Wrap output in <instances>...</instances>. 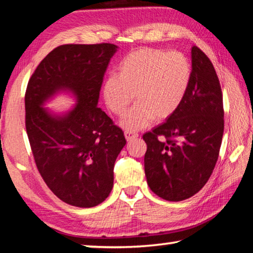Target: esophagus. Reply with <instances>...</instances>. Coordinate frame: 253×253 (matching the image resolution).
<instances>
[{
    "mask_svg": "<svg viewBox=\"0 0 253 253\" xmlns=\"http://www.w3.org/2000/svg\"><path fill=\"white\" fill-rule=\"evenodd\" d=\"M125 137H126L127 142H130V140L136 138V137H138V134H137V132H135V131H131V130H126L125 131Z\"/></svg>",
    "mask_w": 253,
    "mask_h": 253,
    "instance_id": "1",
    "label": "esophagus"
}]
</instances>
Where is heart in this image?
<instances>
[{
    "instance_id": "1",
    "label": "heart",
    "mask_w": 253,
    "mask_h": 253,
    "mask_svg": "<svg viewBox=\"0 0 253 253\" xmlns=\"http://www.w3.org/2000/svg\"><path fill=\"white\" fill-rule=\"evenodd\" d=\"M191 78L192 65L184 53L140 48L122 60L116 76L106 79L102 93L107 107L119 116L135 96L137 104L123 118L122 126L137 130L172 116L186 95Z\"/></svg>"
}]
</instances>
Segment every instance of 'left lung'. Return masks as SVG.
Listing matches in <instances>:
<instances>
[{"mask_svg": "<svg viewBox=\"0 0 253 253\" xmlns=\"http://www.w3.org/2000/svg\"><path fill=\"white\" fill-rule=\"evenodd\" d=\"M192 78L178 109L143 135L145 175L151 190L172 202L186 200L209 181L224 130L223 97L215 69L192 46Z\"/></svg>", "mask_w": 253, "mask_h": 253, "instance_id": "obj_1", "label": "left lung"}]
</instances>
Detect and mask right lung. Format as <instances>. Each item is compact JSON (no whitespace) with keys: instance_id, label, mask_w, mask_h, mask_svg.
Wrapping results in <instances>:
<instances>
[{"instance_id":"obj_1","label":"right lung","mask_w":253,"mask_h":253,"mask_svg":"<svg viewBox=\"0 0 253 253\" xmlns=\"http://www.w3.org/2000/svg\"><path fill=\"white\" fill-rule=\"evenodd\" d=\"M116 51L111 43L59 45L37 67L25 91V128L37 169L55 196L77 208L108 198L115 161L126 144L122 128L97 107ZM59 90L79 101L65 117L42 107Z\"/></svg>"}]
</instances>
